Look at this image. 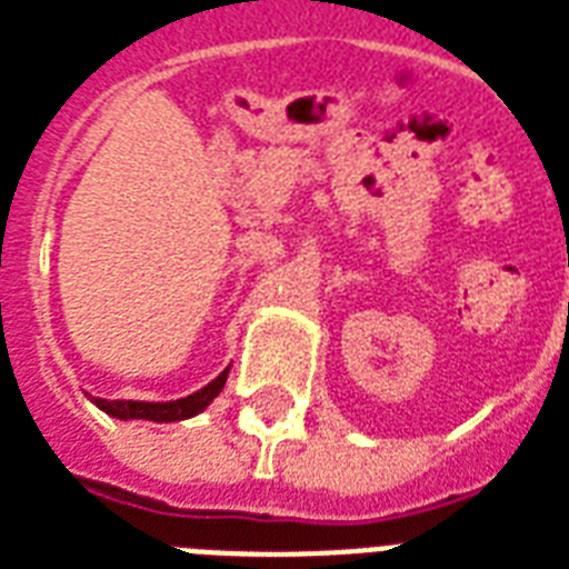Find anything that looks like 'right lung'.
<instances>
[{
  "label": "right lung",
  "mask_w": 569,
  "mask_h": 569,
  "mask_svg": "<svg viewBox=\"0 0 569 569\" xmlns=\"http://www.w3.org/2000/svg\"><path fill=\"white\" fill-rule=\"evenodd\" d=\"M228 371L224 369L216 378V381H209L203 390L191 392L186 399L177 401H107V399H92L104 413L110 417H117V420H152V422H177V420H188V417H194L207 408L209 401L216 399L228 381Z\"/></svg>",
  "instance_id": "obj_1"
}]
</instances>
